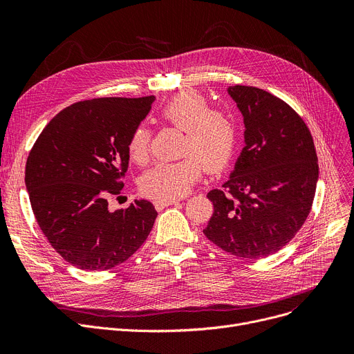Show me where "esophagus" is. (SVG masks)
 I'll list each match as a JSON object with an SVG mask.
<instances>
[{
	"mask_svg": "<svg viewBox=\"0 0 354 354\" xmlns=\"http://www.w3.org/2000/svg\"><path fill=\"white\" fill-rule=\"evenodd\" d=\"M178 202H179L178 199H158V201L155 202V207L159 208V209H162V208H165V207L174 205V203H178Z\"/></svg>",
	"mask_w": 354,
	"mask_h": 354,
	"instance_id": "obj_1",
	"label": "esophagus"
}]
</instances>
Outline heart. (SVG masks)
<instances>
[{
    "label": "heart",
    "instance_id": "1",
    "mask_svg": "<svg viewBox=\"0 0 354 354\" xmlns=\"http://www.w3.org/2000/svg\"><path fill=\"white\" fill-rule=\"evenodd\" d=\"M159 119L183 130L182 153L175 162L156 163L149 169L140 188L158 199H176L187 195L201 176L202 167L209 174L230 165L238 142V129L230 111L209 106V100L195 90H183L162 106ZM151 147V133L138 126L127 142L129 158L145 163Z\"/></svg>",
    "mask_w": 354,
    "mask_h": 354
}]
</instances>
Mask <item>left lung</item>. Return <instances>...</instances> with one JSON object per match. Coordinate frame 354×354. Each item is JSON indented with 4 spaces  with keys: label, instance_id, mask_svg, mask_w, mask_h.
Listing matches in <instances>:
<instances>
[{
    "label": "left lung",
    "instance_id": "obj_1",
    "mask_svg": "<svg viewBox=\"0 0 354 354\" xmlns=\"http://www.w3.org/2000/svg\"><path fill=\"white\" fill-rule=\"evenodd\" d=\"M228 93L244 116L245 146L222 189L207 195L214 214L203 234L232 255L264 258L306 222L317 153L307 124L286 102L251 86H230Z\"/></svg>",
    "mask_w": 354,
    "mask_h": 354
}]
</instances>
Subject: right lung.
Listing matches in <instances>:
<instances>
[{"label": "right lung", "instance_id": "right-lung-1", "mask_svg": "<svg viewBox=\"0 0 354 354\" xmlns=\"http://www.w3.org/2000/svg\"><path fill=\"white\" fill-rule=\"evenodd\" d=\"M155 96L77 102L55 115L35 140L26 165L31 208L51 247L88 271L113 268L132 257L158 212L135 199L111 212L129 166L127 142Z\"/></svg>", "mask_w": 354, "mask_h": 354}]
</instances>
